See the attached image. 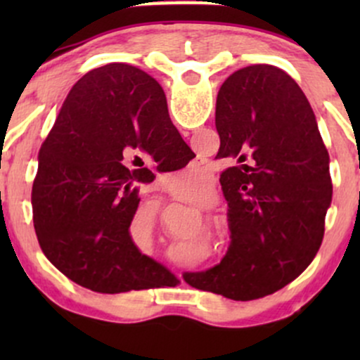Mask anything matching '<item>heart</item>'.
I'll use <instances>...</instances> for the list:
<instances>
[{"label": "heart", "instance_id": "1", "mask_svg": "<svg viewBox=\"0 0 360 360\" xmlns=\"http://www.w3.org/2000/svg\"><path fill=\"white\" fill-rule=\"evenodd\" d=\"M171 196L176 198V200L184 201V203L191 205L193 208L200 210V212H203V210L208 208L210 201H212V189H210L208 186H200V188L193 189V191L186 194V196H174V194H171ZM135 218H137L140 229L143 230V233L148 235L150 238H154V220H155L154 210L148 208V206H142V208L137 212V214H135ZM217 230H218V225L214 223L213 218H206L205 232L214 233Z\"/></svg>", "mask_w": 360, "mask_h": 360}]
</instances>
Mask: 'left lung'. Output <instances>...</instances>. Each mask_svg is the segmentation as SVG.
Returning a JSON list of instances; mask_svg holds the SVG:
<instances>
[{
  "instance_id": "8db88e82",
  "label": "left lung",
  "mask_w": 360,
  "mask_h": 360,
  "mask_svg": "<svg viewBox=\"0 0 360 360\" xmlns=\"http://www.w3.org/2000/svg\"><path fill=\"white\" fill-rule=\"evenodd\" d=\"M214 125L217 157L237 164L220 177L232 242L218 266L184 281L235 301L264 298L298 278L320 249L332 203L330 157L298 82L274 65L226 77Z\"/></svg>"
}]
</instances>
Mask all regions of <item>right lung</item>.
<instances>
[{
  "label": "right lung",
  "mask_w": 360,
  "mask_h": 360,
  "mask_svg": "<svg viewBox=\"0 0 360 360\" xmlns=\"http://www.w3.org/2000/svg\"><path fill=\"white\" fill-rule=\"evenodd\" d=\"M186 147L154 77L128 64L84 74L39 152L32 210L45 257L91 291L154 288L171 272L130 237L139 186L152 177L142 159Z\"/></svg>",
  "instance_id": "right-lung-1"
}]
</instances>
